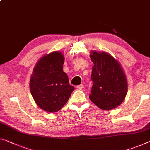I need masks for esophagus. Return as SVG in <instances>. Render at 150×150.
Instances as JSON below:
<instances>
[{
    "label": "esophagus",
    "mask_w": 150,
    "mask_h": 150,
    "mask_svg": "<svg viewBox=\"0 0 150 150\" xmlns=\"http://www.w3.org/2000/svg\"><path fill=\"white\" fill-rule=\"evenodd\" d=\"M84 87V85H83V84H81V85H77V87H76V88H77V89H82V88Z\"/></svg>",
    "instance_id": "obj_1"
}]
</instances>
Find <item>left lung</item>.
<instances>
[{
    "label": "left lung",
    "instance_id": "left-lung-1",
    "mask_svg": "<svg viewBox=\"0 0 150 150\" xmlns=\"http://www.w3.org/2000/svg\"><path fill=\"white\" fill-rule=\"evenodd\" d=\"M93 62L91 81L93 87L89 98L103 110L115 108L123 102L128 91V83L122 68L112 55L92 51Z\"/></svg>",
    "mask_w": 150,
    "mask_h": 150
}]
</instances>
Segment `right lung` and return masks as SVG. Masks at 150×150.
<instances>
[{
    "mask_svg": "<svg viewBox=\"0 0 150 150\" xmlns=\"http://www.w3.org/2000/svg\"><path fill=\"white\" fill-rule=\"evenodd\" d=\"M63 63L61 52L45 55L36 63L30 78V92L35 103L49 112L59 111L75 89L63 71Z\"/></svg>",
    "mask_w": 150,
    "mask_h": 150,
    "instance_id": "add662e5",
    "label": "right lung"
}]
</instances>
